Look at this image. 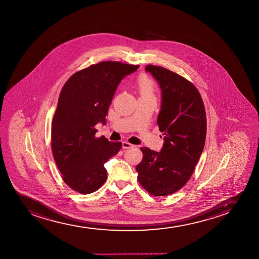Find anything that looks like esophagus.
I'll use <instances>...</instances> for the list:
<instances>
[{"label":"esophagus","mask_w":259,"mask_h":259,"mask_svg":"<svg viewBox=\"0 0 259 259\" xmlns=\"http://www.w3.org/2000/svg\"><path fill=\"white\" fill-rule=\"evenodd\" d=\"M122 146L123 149H130V148H131V147H132V144H131V143H128V142H122Z\"/></svg>","instance_id":"34e87169"}]
</instances>
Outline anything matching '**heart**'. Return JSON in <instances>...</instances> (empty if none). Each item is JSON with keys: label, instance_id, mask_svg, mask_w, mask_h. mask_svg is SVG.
Returning a JSON list of instances; mask_svg holds the SVG:
<instances>
[{"label": "heart", "instance_id": "b5f03b06", "mask_svg": "<svg viewBox=\"0 0 259 259\" xmlns=\"http://www.w3.org/2000/svg\"><path fill=\"white\" fill-rule=\"evenodd\" d=\"M137 91L141 98H153L155 93V85L147 76H142L137 82Z\"/></svg>", "mask_w": 259, "mask_h": 259}]
</instances>
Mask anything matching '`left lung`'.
<instances>
[{"label":"left lung","instance_id":"8db88e82","mask_svg":"<svg viewBox=\"0 0 259 259\" xmlns=\"http://www.w3.org/2000/svg\"><path fill=\"white\" fill-rule=\"evenodd\" d=\"M161 91L157 117L164 143L160 152L143 147V161L137 166V180L154 196L180 190L202 154L206 136L205 106L193 83L161 66H146Z\"/></svg>","mask_w":259,"mask_h":259}]
</instances>
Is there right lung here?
<instances>
[{"instance_id": "1", "label": "right lung", "mask_w": 259, "mask_h": 259, "mask_svg": "<svg viewBox=\"0 0 259 259\" xmlns=\"http://www.w3.org/2000/svg\"><path fill=\"white\" fill-rule=\"evenodd\" d=\"M139 66L104 61L77 71L60 93L52 123L54 161L69 187L82 194L98 190L107 179L104 163L122 143L95 137L98 122L106 123L116 88Z\"/></svg>"}]
</instances>
